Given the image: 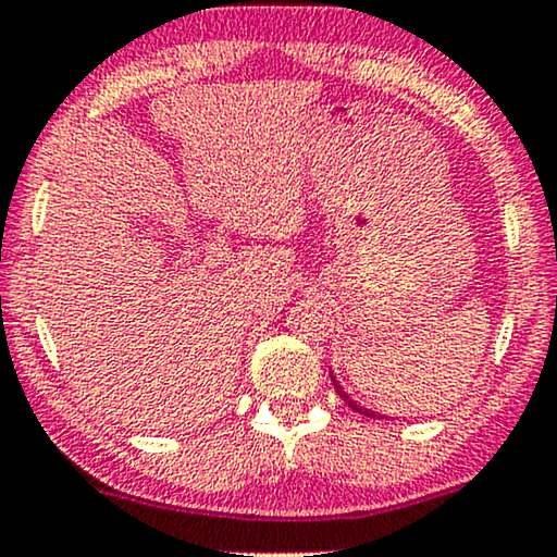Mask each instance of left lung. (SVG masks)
<instances>
[{
    "label": "left lung",
    "instance_id": "obj_1",
    "mask_svg": "<svg viewBox=\"0 0 557 557\" xmlns=\"http://www.w3.org/2000/svg\"><path fill=\"white\" fill-rule=\"evenodd\" d=\"M330 379H332V386H335V392H337V394H341V399H343L345 404H348V407H350V409H356V411H360V414H366V417H373V420H375V417H379V411H371V409L360 407V404H358V401H352V399H350V396L343 392V386H341V384H337V379H335V375H332V368H330Z\"/></svg>",
    "mask_w": 557,
    "mask_h": 557
}]
</instances>
